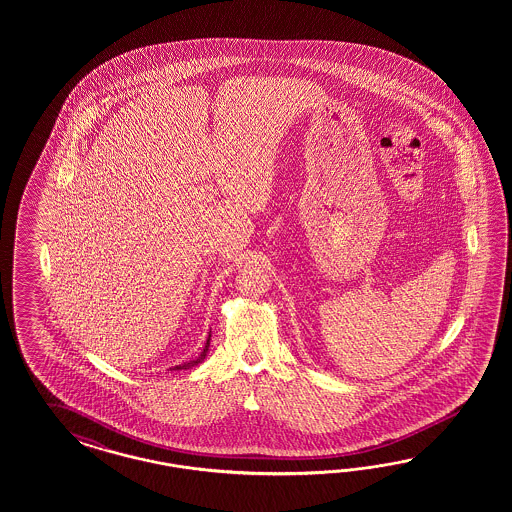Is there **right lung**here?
<instances>
[{
  "label": "right lung",
  "mask_w": 512,
  "mask_h": 512,
  "mask_svg": "<svg viewBox=\"0 0 512 512\" xmlns=\"http://www.w3.org/2000/svg\"><path fill=\"white\" fill-rule=\"evenodd\" d=\"M212 332V330H210ZM212 336V334H210ZM210 336H208V340H206V345H204V349H202L201 357L195 358V360H189V362H184V364H180V366H174L172 370H189V368H193V366H197L199 362H202V358L206 357V351H208V345H210Z\"/></svg>",
  "instance_id": "1"
}]
</instances>
